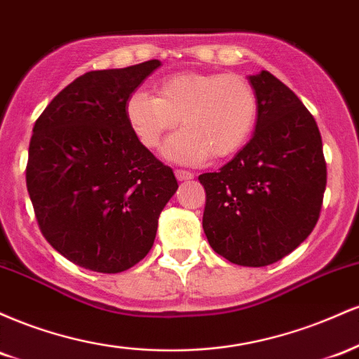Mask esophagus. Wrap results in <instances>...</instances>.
Masks as SVG:
<instances>
[{"instance_id":"esophagus-1","label":"esophagus","mask_w":359,"mask_h":359,"mask_svg":"<svg viewBox=\"0 0 359 359\" xmlns=\"http://www.w3.org/2000/svg\"><path fill=\"white\" fill-rule=\"evenodd\" d=\"M175 177H177V180H191V179H194V174H192V172H189V170L177 168Z\"/></svg>"}]
</instances>
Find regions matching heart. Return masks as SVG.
<instances>
[{"label": "heart", "mask_w": 359, "mask_h": 359, "mask_svg": "<svg viewBox=\"0 0 359 359\" xmlns=\"http://www.w3.org/2000/svg\"><path fill=\"white\" fill-rule=\"evenodd\" d=\"M258 101L240 76L179 72L156 84V96L135 90L125 104L131 131L147 148H158L168 131L182 123L163 147L177 163L204 162L233 155L245 145L257 121Z\"/></svg>", "instance_id": "obj_1"}]
</instances>
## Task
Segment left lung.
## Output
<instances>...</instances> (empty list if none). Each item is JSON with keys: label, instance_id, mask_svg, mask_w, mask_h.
Instances as JSON below:
<instances>
[{"label": "left lung", "instance_id": "1", "mask_svg": "<svg viewBox=\"0 0 359 359\" xmlns=\"http://www.w3.org/2000/svg\"><path fill=\"white\" fill-rule=\"evenodd\" d=\"M248 82L258 101L253 137L219 172L199 175L203 228L211 248L234 265L266 266L314 229L327 170L319 128L302 101L269 71Z\"/></svg>", "mask_w": 359, "mask_h": 359}]
</instances>
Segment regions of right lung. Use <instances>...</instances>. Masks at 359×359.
Here are the masks:
<instances>
[{
	"mask_svg": "<svg viewBox=\"0 0 359 359\" xmlns=\"http://www.w3.org/2000/svg\"><path fill=\"white\" fill-rule=\"evenodd\" d=\"M160 65L86 72L35 121L27 187L40 231L86 270L119 273L145 258L160 212L179 189L125 114L130 94Z\"/></svg>",
	"mask_w": 359,
	"mask_h": 359,
	"instance_id": "add662e5",
	"label": "right lung"
}]
</instances>
